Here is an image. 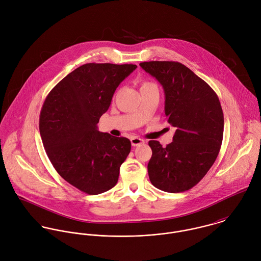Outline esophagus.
Wrapping results in <instances>:
<instances>
[{"instance_id":"obj_1","label":"esophagus","mask_w":261,"mask_h":261,"mask_svg":"<svg viewBox=\"0 0 261 261\" xmlns=\"http://www.w3.org/2000/svg\"><path fill=\"white\" fill-rule=\"evenodd\" d=\"M130 142H132V145H133L134 147H138V146L143 145V144L145 143V141L142 140V139H140V138H132Z\"/></svg>"}]
</instances>
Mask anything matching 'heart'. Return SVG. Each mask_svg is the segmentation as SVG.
Masks as SVG:
<instances>
[{
    "label": "heart",
    "mask_w": 261,
    "mask_h": 261,
    "mask_svg": "<svg viewBox=\"0 0 261 261\" xmlns=\"http://www.w3.org/2000/svg\"><path fill=\"white\" fill-rule=\"evenodd\" d=\"M152 85H154V84H153V83H151V82L145 81V82H143V83L141 84V89H142V88H146V87H149V86H152Z\"/></svg>",
    "instance_id": "obj_1"
}]
</instances>
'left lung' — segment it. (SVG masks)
<instances>
[{
    "mask_svg": "<svg viewBox=\"0 0 261 261\" xmlns=\"http://www.w3.org/2000/svg\"><path fill=\"white\" fill-rule=\"evenodd\" d=\"M141 67L162 84L165 113L177 129L166 148L149 141L150 183L179 193L196 186L213 166L223 140L224 116L216 92L184 64L149 61Z\"/></svg>",
    "mask_w": 261,
    "mask_h": 261,
    "instance_id": "obj_1",
    "label": "left lung"
}]
</instances>
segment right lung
<instances>
[{
    "instance_id": "right-lung-1",
    "label": "right lung",
    "mask_w": 261,
    "mask_h": 261,
    "mask_svg": "<svg viewBox=\"0 0 261 261\" xmlns=\"http://www.w3.org/2000/svg\"><path fill=\"white\" fill-rule=\"evenodd\" d=\"M137 65L86 63L58 82L40 112L39 129L46 153L70 185L97 195L115 186L132 144L100 133L97 123L113 93Z\"/></svg>"
}]
</instances>
